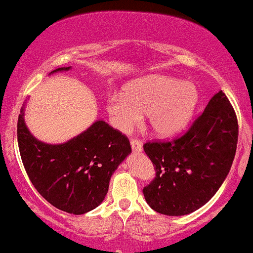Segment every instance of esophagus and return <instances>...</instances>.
<instances>
[{
  "mask_svg": "<svg viewBox=\"0 0 253 253\" xmlns=\"http://www.w3.org/2000/svg\"><path fill=\"white\" fill-rule=\"evenodd\" d=\"M130 145H131V149L134 153H141L142 152V143L138 140H131Z\"/></svg>",
  "mask_w": 253,
  "mask_h": 253,
  "instance_id": "34e87169",
  "label": "esophagus"
}]
</instances>
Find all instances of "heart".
Segmentation results:
<instances>
[{"label": "heart", "instance_id": "1", "mask_svg": "<svg viewBox=\"0 0 253 253\" xmlns=\"http://www.w3.org/2000/svg\"><path fill=\"white\" fill-rule=\"evenodd\" d=\"M198 95L192 82H181L169 76H148L124 86L123 93H111L106 100V111L111 123L127 134L146 119L157 136H175L191 121Z\"/></svg>", "mask_w": 253, "mask_h": 253}]
</instances>
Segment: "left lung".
Listing matches in <instances>:
<instances>
[{
    "label": "left lung",
    "mask_w": 253,
    "mask_h": 253,
    "mask_svg": "<svg viewBox=\"0 0 253 253\" xmlns=\"http://www.w3.org/2000/svg\"><path fill=\"white\" fill-rule=\"evenodd\" d=\"M238 121L222 90L214 94L188 131L143 149L156 178L143 188L146 202L167 216H184L205 205L222 186L234 160Z\"/></svg>",
    "instance_id": "obj_1"
}]
</instances>
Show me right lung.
Masks as SVG:
<instances>
[{"label": "right lung", "instance_id": "1", "mask_svg": "<svg viewBox=\"0 0 253 253\" xmlns=\"http://www.w3.org/2000/svg\"><path fill=\"white\" fill-rule=\"evenodd\" d=\"M59 67L51 73L69 71ZM25 104L18 118V145L30 181L59 210L82 214L104 202L111 176L131 153L126 136L101 119L64 143H45L26 126Z\"/></svg>", "mask_w": 253, "mask_h": 253}]
</instances>
